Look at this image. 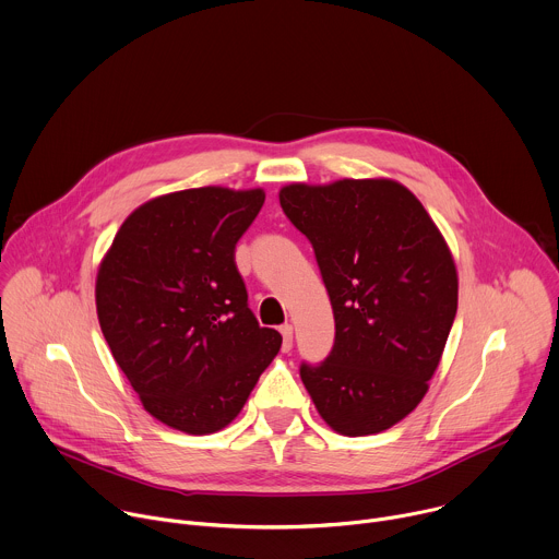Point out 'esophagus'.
<instances>
[{
	"mask_svg": "<svg viewBox=\"0 0 559 559\" xmlns=\"http://www.w3.org/2000/svg\"><path fill=\"white\" fill-rule=\"evenodd\" d=\"M281 335H283V350H289L294 344V326L292 324H283L281 326Z\"/></svg>",
	"mask_w": 559,
	"mask_h": 559,
	"instance_id": "esophagus-1",
	"label": "esophagus"
}]
</instances>
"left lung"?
<instances>
[{
  "label": "left lung",
  "mask_w": 559,
  "mask_h": 559,
  "mask_svg": "<svg viewBox=\"0 0 559 559\" xmlns=\"http://www.w3.org/2000/svg\"><path fill=\"white\" fill-rule=\"evenodd\" d=\"M287 219L309 239L335 318L331 353L300 364L320 417L344 437L411 415L441 361L459 302L450 248L393 179L289 183Z\"/></svg>",
  "instance_id": "left-lung-1"
}]
</instances>
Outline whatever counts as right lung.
Wrapping results in <instances>:
<instances>
[{
    "instance_id": "obj_1",
    "label": "right lung",
    "mask_w": 559,
    "mask_h": 559,
    "mask_svg": "<svg viewBox=\"0 0 559 559\" xmlns=\"http://www.w3.org/2000/svg\"><path fill=\"white\" fill-rule=\"evenodd\" d=\"M265 193L204 186L135 209L98 276L96 311L144 411L186 435L226 428L281 348L248 307L235 248Z\"/></svg>"
}]
</instances>
